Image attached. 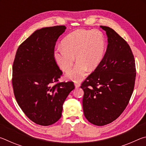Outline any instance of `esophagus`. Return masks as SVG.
I'll use <instances>...</instances> for the list:
<instances>
[{"label": "esophagus", "instance_id": "34e87169", "mask_svg": "<svg viewBox=\"0 0 146 146\" xmlns=\"http://www.w3.org/2000/svg\"><path fill=\"white\" fill-rule=\"evenodd\" d=\"M75 88H78L80 87V84H79L78 82H75Z\"/></svg>", "mask_w": 146, "mask_h": 146}]
</instances>
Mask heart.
<instances>
[{"label":"heart","mask_w":146,"mask_h":146,"mask_svg":"<svg viewBox=\"0 0 146 146\" xmlns=\"http://www.w3.org/2000/svg\"><path fill=\"white\" fill-rule=\"evenodd\" d=\"M62 49L54 53L56 63L64 72L70 71L75 60L76 63L66 78L80 82L89 71L95 70L105 55L106 42L102 32L98 30L78 29L68 35L61 42Z\"/></svg>","instance_id":"obj_1"}]
</instances>
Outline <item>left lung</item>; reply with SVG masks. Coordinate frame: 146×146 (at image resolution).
<instances>
[{
    "instance_id": "left-lung-1",
    "label": "left lung",
    "mask_w": 146,
    "mask_h": 146,
    "mask_svg": "<svg viewBox=\"0 0 146 146\" xmlns=\"http://www.w3.org/2000/svg\"><path fill=\"white\" fill-rule=\"evenodd\" d=\"M108 47L99 66L80 88L84 95V114L96 125L112 122L126 108L134 89L136 69L134 56L127 42L107 26Z\"/></svg>"
}]
</instances>
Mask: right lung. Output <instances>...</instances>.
I'll list each match as a JSON object with an SVG mask.
<instances>
[{"label": "right lung", "mask_w": 146, "mask_h": 146, "mask_svg": "<svg viewBox=\"0 0 146 146\" xmlns=\"http://www.w3.org/2000/svg\"><path fill=\"white\" fill-rule=\"evenodd\" d=\"M65 26L35 31L17 49L13 65L14 95L20 108L36 124L49 125L60 119L64 101L75 86L73 82L53 85L62 71L54 58V48Z\"/></svg>", "instance_id": "add662e5"}]
</instances>
